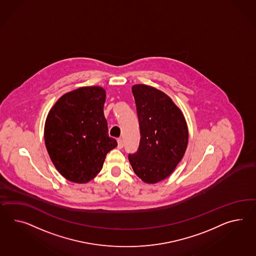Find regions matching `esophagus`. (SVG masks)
I'll list each match as a JSON object with an SVG mask.
<instances>
[{
    "label": "esophagus",
    "mask_w": 256,
    "mask_h": 256,
    "mask_svg": "<svg viewBox=\"0 0 256 256\" xmlns=\"http://www.w3.org/2000/svg\"><path fill=\"white\" fill-rule=\"evenodd\" d=\"M118 149H122L123 148V146H124V144H123V140H122V138H118Z\"/></svg>",
    "instance_id": "1"
}]
</instances>
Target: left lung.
I'll list each match as a JSON object with an SVG mask.
<instances>
[{
	"label": "left lung",
	"instance_id": "obj_1",
	"mask_svg": "<svg viewBox=\"0 0 256 256\" xmlns=\"http://www.w3.org/2000/svg\"><path fill=\"white\" fill-rule=\"evenodd\" d=\"M132 94L137 107L140 142L128 160L134 173L148 184L166 178L185 154L188 142L183 112L168 95L156 88L136 84Z\"/></svg>",
	"mask_w": 256,
	"mask_h": 256
}]
</instances>
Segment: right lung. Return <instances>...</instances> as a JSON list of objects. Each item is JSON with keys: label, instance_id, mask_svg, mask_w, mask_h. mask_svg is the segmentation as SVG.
<instances>
[{"label": "right lung", "instance_id": "obj_1", "mask_svg": "<svg viewBox=\"0 0 256 256\" xmlns=\"http://www.w3.org/2000/svg\"><path fill=\"white\" fill-rule=\"evenodd\" d=\"M106 98L104 88H78L62 95L48 112L45 146L57 171L68 180L82 184L94 180L106 154L118 146L108 135Z\"/></svg>", "mask_w": 256, "mask_h": 256}]
</instances>
